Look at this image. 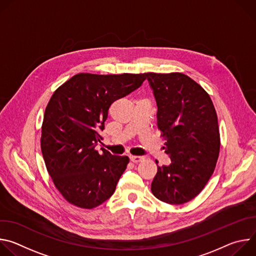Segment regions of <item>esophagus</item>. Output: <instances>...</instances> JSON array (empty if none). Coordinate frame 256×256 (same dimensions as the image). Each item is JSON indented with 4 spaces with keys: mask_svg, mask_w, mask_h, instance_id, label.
Returning <instances> with one entry per match:
<instances>
[{
    "mask_svg": "<svg viewBox=\"0 0 256 256\" xmlns=\"http://www.w3.org/2000/svg\"><path fill=\"white\" fill-rule=\"evenodd\" d=\"M144 160V157H140V156H130V161L132 163H140Z\"/></svg>",
    "mask_w": 256,
    "mask_h": 256,
    "instance_id": "34e87169",
    "label": "esophagus"
}]
</instances>
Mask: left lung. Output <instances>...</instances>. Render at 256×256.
Segmentation results:
<instances>
[{"instance_id": "8db88e82", "label": "left lung", "mask_w": 256, "mask_h": 256, "mask_svg": "<svg viewBox=\"0 0 256 256\" xmlns=\"http://www.w3.org/2000/svg\"><path fill=\"white\" fill-rule=\"evenodd\" d=\"M156 98L157 124L172 163L158 167L151 186L161 202L182 204L210 180L220 152V132L206 91L182 72H146Z\"/></svg>"}]
</instances>
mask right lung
I'll list each match as a JSON object with an SVG mask.
<instances>
[{
	"label": "right lung",
	"mask_w": 256,
	"mask_h": 256,
	"mask_svg": "<svg viewBox=\"0 0 256 256\" xmlns=\"http://www.w3.org/2000/svg\"><path fill=\"white\" fill-rule=\"evenodd\" d=\"M144 74L80 72L60 85L46 108L40 146L54 184L81 208H94L110 198L130 159L95 148L102 140L108 109L138 89Z\"/></svg>",
	"instance_id": "add662e5"
}]
</instances>
